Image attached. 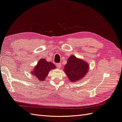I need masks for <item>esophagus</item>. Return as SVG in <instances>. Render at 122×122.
<instances>
[{
	"mask_svg": "<svg viewBox=\"0 0 122 122\" xmlns=\"http://www.w3.org/2000/svg\"><path fill=\"white\" fill-rule=\"evenodd\" d=\"M56 66H57V67L58 68L60 69L61 68V65L60 63H58V64H56Z\"/></svg>",
	"mask_w": 122,
	"mask_h": 122,
	"instance_id": "34e87169",
	"label": "esophagus"
}]
</instances>
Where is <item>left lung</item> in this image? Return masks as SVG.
I'll list each match as a JSON object with an SVG mask.
<instances>
[{
  "instance_id": "1",
  "label": "left lung",
  "mask_w": 122,
  "mask_h": 122,
  "mask_svg": "<svg viewBox=\"0 0 122 122\" xmlns=\"http://www.w3.org/2000/svg\"><path fill=\"white\" fill-rule=\"evenodd\" d=\"M89 69V65L88 62L72 55L68 58L63 70L69 81L75 83L84 78Z\"/></svg>"
}]
</instances>
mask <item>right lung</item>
Returning <instances> with one entry per match:
<instances>
[{
	"label": "right lung",
	"instance_id": "1",
	"mask_svg": "<svg viewBox=\"0 0 122 122\" xmlns=\"http://www.w3.org/2000/svg\"><path fill=\"white\" fill-rule=\"evenodd\" d=\"M56 68L54 64L47 61L45 58H41L31 72V74L36 77L39 81H44L48 76L49 72Z\"/></svg>",
	"mask_w": 122,
	"mask_h": 122
}]
</instances>
